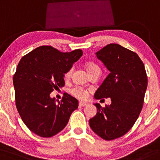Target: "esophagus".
<instances>
[{
	"instance_id": "34e87169",
	"label": "esophagus",
	"mask_w": 160,
	"mask_h": 160,
	"mask_svg": "<svg viewBox=\"0 0 160 160\" xmlns=\"http://www.w3.org/2000/svg\"><path fill=\"white\" fill-rule=\"evenodd\" d=\"M79 107H85V106L87 105V103H85V102H79Z\"/></svg>"
}]
</instances>
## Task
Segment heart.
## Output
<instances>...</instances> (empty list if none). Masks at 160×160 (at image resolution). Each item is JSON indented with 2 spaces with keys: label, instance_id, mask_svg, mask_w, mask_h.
<instances>
[{
  "label": "heart",
  "instance_id": "b5f03b06",
  "mask_svg": "<svg viewBox=\"0 0 160 160\" xmlns=\"http://www.w3.org/2000/svg\"><path fill=\"white\" fill-rule=\"evenodd\" d=\"M86 69H87V71L88 72V73H90L92 71H94V69H99V67L94 63H88L86 66ZM72 70L73 69L71 68V69H69V70L65 73L64 77H65L66 79H69V78H70L72 73ZM71 94L74 97H75V98H78V99L85 100L86 98H88V92L87 90L84 88L80 87V86H75L74 88H72L71 89Z\"/></svg>",
  "mask_w": 160,
  "mask_h": 160
}]
</instances>
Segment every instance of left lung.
<instances>
[{
    "label": "left lung",
    "instance_id": "obj_1",
    "mask_svg": "<svg viewBox=\"0 0 160 160\" xmlns=\"http://www.w3.org/2000/svg\"><path fill=\"white\" fill-rule=\"evenodd\" d=\"M96 56L110 72L94 98H110V105L95 103L96 116L89 120L93 132L107 141L122 137L132 128L142 109L148 76L144 65L134 52L109 44Z\"/></svg>",
    "mask_w": 160,
    "mask_h": 160
}]
</instances>
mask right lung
Returning a JSON list of instances; mask_svg holds the SVG:
<instances>
[{
	"mask_svg": "<svg viewBox=\"0 0 160 160\" xmlns=\"http://www.w3.org/2000/svg\"><path fill=\"white\" fill-rule=\"evenodd\" d=\"M82 50L66 53L51 46H41L22 57L13 75L16 106L23 122L33 133L51 138L69 122L78 102L63 94L56 103L50 94L65 85L64 74L79 60Z\"/></svg>",
	"mask_w": 160,
	"mask_h": 160,
	"instance_id": "obj_1",
	"label": "right lung"
}]
</instances>
